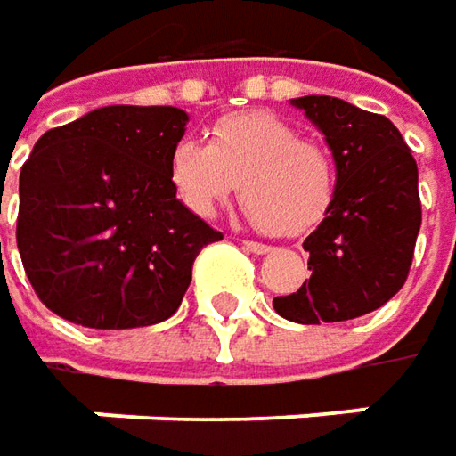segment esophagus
<instances>
[{
  "label": "esophagus",
  "instance_id": "34e87169",
  "mask_svg": "<svg viewBox=\"0 0 456 456\" xmlns=\"http://www.w3.org/2000/svg\"><path fill=\"white\" fill-rule=\"evenodd\" d=\"M242 248L248 252H255V255H267L270 252V245H263V242H252V240H242Z\"/></svg>",
  "mask_w": 456,
  "mask_h": 456
}]
</instances>
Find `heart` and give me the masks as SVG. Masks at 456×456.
I'll list each match as a JSON object with an SVG mask.
<instances>
[{"mask_svg": "<svg viewBox=\"0 0 456 456\" xmlns=\"http://www.w3.org/2000/svg\"><path fill=\"white\" fill-rule=\"evenodd\" d=\"M175 199L196 216H214L240 191L249 222L278 237L319 227L337 199V166L327 150L270 111L227 114L208 145L181 140L168 163Z\"/></svg>", "mask_w": 456, "mask_h": 456, "instance_id": "obj_1", "label": "heart"}]
</instances>
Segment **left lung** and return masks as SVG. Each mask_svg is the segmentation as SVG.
Returning a JSON list of instances; mask_svg holds the SVG:
<instances>
[{"label": "left lung", "instance_id": "obj_1", "mask_svg": "<svg viewBox=\"0 0 456 456\" xmlns=\"http://www.w3.org/2000/svg\"><path fill=\"white\" fill-rule=\"evenodd\" d=\"M337 166V199L304 240L308 283L273 298L296 324L346 322L387 304L406 283L421 229L419 168L395 125L334 96H301Z\"/></svg>", "mask_w": 456, "mask_h": 456}]
</instances>
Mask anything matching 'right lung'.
Here are the masks:
<instances>
[{"label":"right lung","mask_w":456,"mask_h":456,"mask_svg":"<svg viewBox=\"0 0 456 456\" xmlns=\"http://www.w3.org/2000/svg\"><path fill=\"white\" fill-rule=\"evenodd\" d=\"M186 122L175 107L114 104L35 142L20 173L17 248L53 314L134 329L178 311L196 255L222 240L170 186Z\"/></svg>","instance_id":"1"}]
</instances>
